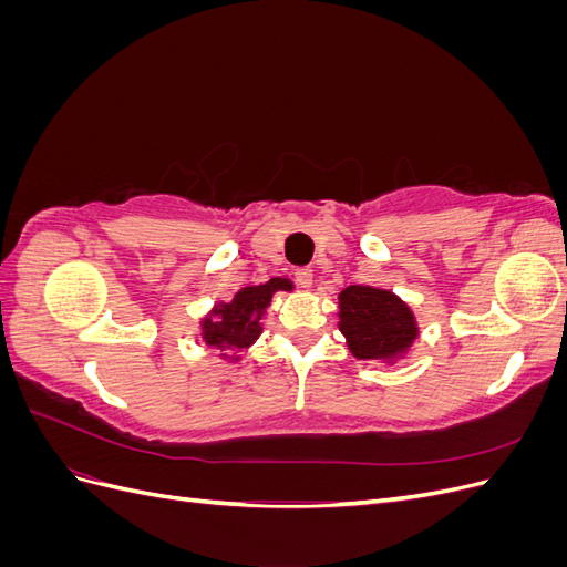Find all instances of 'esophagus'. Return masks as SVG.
I'll list each match as a JSON object with an SVG mask.
<instances>
[{"label": "esophagus", "mask_w": 567, "mask_h": 567, "mask_svg": "<svg viewBox=\"0 0 567 567\" xmlns=\"http://www.w3.org/2000/svg\"><path fill=\"white\" fill-rule=\"evenodd\" d=\"M296 281L300 284V288H312V284H315L312 269H307V267L298 269V271H296Z\"/></svg>", "instance_id": "1"}]
</instances>
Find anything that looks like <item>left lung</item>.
<instances>
[{"instance_id":"8db88e82","label":"left lung","mask_w":567,"mask_h":567,"mask_svg":"<svg viewBox=\"0 0 567 567\" xmlns=\"http://www.w3.org/2000/svg\"><path fill=\"white\" fill-rule=\"evenodd\" d=\"M338 329L354 359L383 367L406 359L421 336L409 302L388 288L359 284L338 293Z\"/></svg>"}]
</instances>
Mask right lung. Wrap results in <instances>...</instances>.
<instances>
[{
  "label": "right lung",
  "mask_w": 567,
  "mask_h": 567,
  "mask_svg": "<svg viewBox=\"0 0 567 567\" xmlns=\"http://www.w3.org/2000/svg\"><path fill=\"white\" fill-rule=\"evenodd\" d=\"M293 281L288 277H274L265 284L244 286L236 290L229 302H215L198 319V336L203 346L219 350V359L234 364L241 362V352L250 350L262 336V317L267 315L271 298L286 290L293 293Z\"/></svg>",
  "instance_id": "right-lung-1"
}]
</instances>
